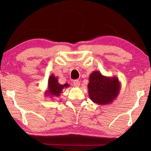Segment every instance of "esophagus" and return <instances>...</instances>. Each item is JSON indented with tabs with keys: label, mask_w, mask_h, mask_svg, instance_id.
Segmentation results:
<instances>
[{
	"label": "esophagus",
	"mask_w": 151,
	"mask_h": 151,
	"mask_svg": "<svg viewBox=\"0 0 151 151\" xmlns=\"http://www.w3.org/2000/svg\"><path fill=\"white\" fill-rule=\"evenodd\" d=\"M73 85L75 86L76 87H79L80 85V82L79 80H74V81H73Z\"/></svg>",
	"instance_id": "esophagus-1"
}]
</instances>
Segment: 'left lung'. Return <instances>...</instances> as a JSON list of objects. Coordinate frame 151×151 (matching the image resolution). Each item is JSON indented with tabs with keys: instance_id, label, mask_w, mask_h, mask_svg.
Returning <instances> with one entry per match:
<instances>
[{
	"instance_id": "1",
	"label": "left lung",
	"mask_w": 151,
	"mask_h": 151,
	"mask_svg": "<svg viewBox=\"0 0 151 151\" xmlns=\"http://www.w3.org/2000/svg\"><path fill=\"white\" fill-rule=\"evenodd\" d=\"M87 86L90 99L98 105L111 104L117 99L121 88L118 78L105 76L99 71L90 74Z\"/></svg>"
}]
</instances>
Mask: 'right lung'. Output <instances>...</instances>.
I'll return each mask as SVG.
<instances>
[{
    "mask_svg": "<svg viewBox=\"0 0 151 151\" xmlns=\"http://www.w3.org/2000/svg\"><path fill=\"white\" fill-rule=\"evenodd\" d=\"M69 84H60L58 82V78L53 75H51L49 77L48 84H47V88L45 92V96L47 98H52L55 97H59L63 92V89L69 87Z\"/></svg>",
    "mask_w": 151,
    "mask_h": 151,
    "instance_id": "1",
    "label": "right lung"
}]
</instances>
